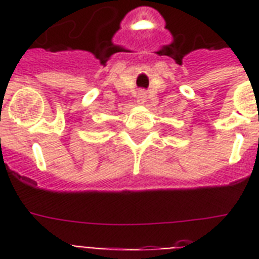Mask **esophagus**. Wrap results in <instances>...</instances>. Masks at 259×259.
<instances>
[{
  "label": "esophagus",
  "mask_w": 259,
  "mask_h": 259,
  "mask_svg": "<svg viewBox=\"0 0 259 259\" xmlns=\"http://www.w3.org/2000/svg\"><path fill=\"white\" fill-rule=\"evenodd\" d=\"M146 102V93L145 91H140L137 94V103L138 105H144Z\"/></svg>",
  "instance_id": "1"
}]
</instances>
